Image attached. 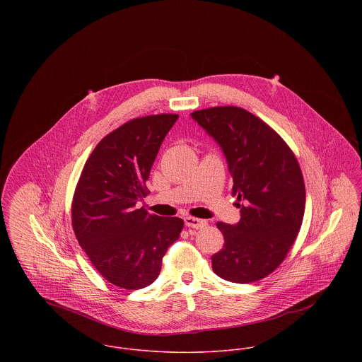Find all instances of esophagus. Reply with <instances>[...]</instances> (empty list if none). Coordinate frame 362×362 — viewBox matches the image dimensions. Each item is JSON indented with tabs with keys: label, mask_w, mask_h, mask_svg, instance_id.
Returning a JSON list of instances; mask_svg holds the SVG:
<instances>
[{
	"label": "esophagus",
	"mask_w": 362,
	"mask_h": 362,
	"mask_svg": "<svg viewBox=\"0 0 362 362\" xmlns=\"http://www.w3.org/2000/svg\"><path fill=\"white\" fill-rule=\"evenodd\" d=\"M184 221H185L187 227H191V228H195V230L204 228L207 224L206 220H202V218H198V217H191V216L185 217Z\"/></svg>",
	"instance_id": "1"
}]
</instances>
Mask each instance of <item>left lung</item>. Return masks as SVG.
<instances>
[{"label":"left lung","mask_w":362,"mask_h":362,"mask_svg":"<svg viewBox=\"0 0 362 362\" xmlns=\"http://www.w3.org/2000/svg\"><path fill=\"white\" fill-rule=\"evenodd\" d=\"M192 118L220 145L233 177V197L241 218L218 221L224 245L211 257L213 272L233 283L266 277L294 244L305 211L300 164L281 136L250 111L211 107Z\"/></svg>","instance_id":"8db88e82"}]
</instances>
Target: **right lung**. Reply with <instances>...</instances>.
<instances>
[{
    "instance_id": "obj_1",
    "label": "right lung",
    "mask_w": 362,
    "mask_h": 362,
    "mask_svg": "<svg viewBox=\"0 0 362 362\" xmlns=\"http://www.w3.org/2000/svg\"><path fill=\"white\" fill-rule=\"evenodd\" d=\"M177 114L134 118L110 132L85 163L72 201V227L82 250L111 284L138 290L157 279L184 220L149 214L148 195L157 152Z\"/></svg>"
}]
</instances>
